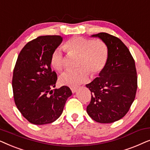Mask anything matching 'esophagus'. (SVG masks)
<instances>
[{"label": "esophagus", "mask_w": 150, "mask_h": 150, "mask_svg": "<svg viewBox=\"0 0 150 150\" xmlns=\"http://www.w3.org/2000/svg\"><path fill=\"white\" fill-rule=\"evenodd\" d=\"M71 92H72L73 93H74L78 91V88L77 87H72V88H71Z\"/></svg>", "instance_id": "obj_1"}]
</instances>
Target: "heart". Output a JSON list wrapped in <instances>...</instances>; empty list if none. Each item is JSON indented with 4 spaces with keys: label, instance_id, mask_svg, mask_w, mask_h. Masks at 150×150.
Returning a JSON list of instances; mask_svg holds the SVG:
<instances>
[{
    "label": "heart",
    "instance_id": "b5f03b06",
    "mask_svg": "<svg viewBox=\"0 0 150 150\" xmlns=\"http://www.w3.org/2000/svg\"><path fill=\"white\" fill-rule=\"evenodd\" d=\"M63 48L69 54L79 56L77 60L79 68L63 74L60 78L63 85L76 87L87 81L90 73L92 76L99 74L107 63L108 50L102 41L75 37L66 41L63 44ZM50 64L59 72L64 69V59L62 53L58 49L52 53Z\"/></svg>",
    "mask_w": 150,
    "mask_h": 150
}]
</instances>
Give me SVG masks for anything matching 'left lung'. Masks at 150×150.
Returning <instances> with one entry per match:
<instances>
[{
  "label": "left lung",
  "instance_id": "8db88e82",
  "mask_svg": "<svg viewBox=\"0 0 150 150\" xmlns=\"http://www.w3.org/2000/svg\"><path fill=\"white\" fill-rule=\"evenodd\" d=\"M107 46L105 67L91 83L86 85L91 93L87 107L89 115L102 124L112 123L126 115L134 102L137 89L134 60L120 39L106 33L91 35Z\"/></svg>",
  "mask_w": 150,
  "mask_h": 150
}]
</instances>
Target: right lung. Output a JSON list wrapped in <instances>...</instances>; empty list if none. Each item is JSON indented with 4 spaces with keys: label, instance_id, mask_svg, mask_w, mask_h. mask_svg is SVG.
<instances>
[{
    "label": "right lung",
    "instance_id": "obj_1",
    "mask_svg": "<svg viewBox=\"0 0 150 150\" xmlns=\"http://www.w3.org/2000/svg\"><path fill=\"white\" fill-rule=\"evenodd\" d=\"M63 41L59 35L40 36L28 42L18 55L12 87L16 105L31 124L44 125L62 114L70 89L55 87L57 76L50 67V57Z\"/></svg>",
    "mask_w": 150,
    "mask_h": 150
}]
</instances>
